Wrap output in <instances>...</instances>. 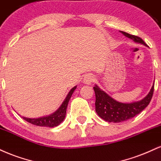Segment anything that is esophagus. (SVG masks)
<instances>
[{
    "instance_id": "esophagus-1",
    "label": "esophagus",
    "mask_w": 161,
    "mask_h": 161,
    "mask_svg": "<svg viewBox=\"0 0 161 161\" xmlns=\"http://www.w3.org/2000/svg\"><path fill=\"white\" fill-rule=\"evenodd\" d=\"M94 80H95V77H94L92 74H87L84 77V83L87 85H90L93 82Z\"/></svg>"
}]
</instances>
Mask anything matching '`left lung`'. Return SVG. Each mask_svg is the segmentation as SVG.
Returning a JSON list of instances; mask_svg holds the SVG:
<instances>
[{
	"mask_svg": "<svg viewBox=\"0 0 161 161\" xmlns=\"http://www.w3.org/2000/svg\"><path fill=\"white\" fill-rule=\"evenodd\" d=\"M128 38L132 39L134 42L139 43L147 46L141 37L132 35L124 31H120ZM154 84H153L149 93L143 99L133 103H119L108 96L106 92L100 90L97 85L94 86L96 94V111L98 115L105 121L120 123L131 119L136 115L139 114L141 111L148 105L153 96Z\"/></svg>",
	"mask_w": 161,
	"mask_h": 161,
	"instance_id": "1",
	"label": "left lung"
}]
</instances>
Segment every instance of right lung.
<instances>
[{
    "label": "right lung",
    "mask_w": 161,
    "mask_h": 161,
    "mask_svg": "<svg viewBox=\"0 0 161 161\" xmlns=\"http://www.w3.org/2000/svg\"><path fill=\"white\" fill-rule=\"evenodd\" d=\"M77 86H75L70 90L66 98L62 103V105L58 108V109L56 111H55L53 114L49 115V116L43 117V118H28L22 117L24 120L28 121L30 124H34V125L39 126H47V127H54L59 125L63 121L65 118L66 114V109H67L68 104H69V99L71 96H72L74 91L76 89Z\"/></svg>",
    "instance_id": "obj_1"
}]
</instances>
